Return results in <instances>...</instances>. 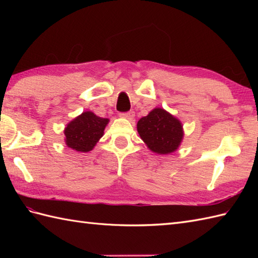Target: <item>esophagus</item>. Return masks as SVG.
I'll use <instances>...</instances> for the list:
<instances>
[{"mask_svg":"<svg viewBox=\"0 0 258 258\" xmlns=\"http://www.w3.org/2000/svg\"><path fill=\"white\" fill-rule=\"evenodd\" d=\"M134 116H135V113H134L133 111L127 112V113H122V114H120V117L126 118V119H128V120H132V119L134 118Z\"/></svg>","mask_w":258,"mask_h":258,"instance_id":"1","label":"esophagus"}]
</instances>
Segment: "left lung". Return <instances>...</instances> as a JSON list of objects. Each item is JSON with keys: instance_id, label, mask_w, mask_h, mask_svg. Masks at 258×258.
Returning a JSON list of instances; mask_svg holds the SVG:
<instances>
[{"instance_id": "obj_1", "label": "left lung", "mask_w": 258, "mask_h": 258, "mask_svg": "<svg viewBox=\"0 0 258 258\" xmlns=\"http://www.w3.org/2000/svg\"><path fill=\"white\" fill-rule=\"evenodd\" d=\"M136 127L149 150L161 155L177 151L184 138L182 122L162 107L152 109Z\"/></svg>"}]
</instances>
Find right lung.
<instances>
[{
	"mask_svg": "<svg viewBox=\"0 0 258 258\" xmlns=\"http://www.w3.org/2000/svg\"><path fill=\"white\" fill-rule=\"evenodd\" d=\"M108 122V118L97 116L91 111L83 112L65 126V144L76 152L92 151L104 135Z\"/></svg>",
	"mask_w": 258,
	"mask_h": 258,
	"instance_id": "obj_1",
	"label": "right lung"
}]
</instances>
